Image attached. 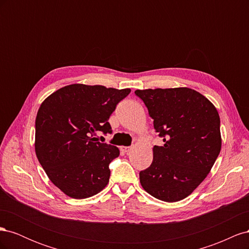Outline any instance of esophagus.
Here are the masks:
<instances>
[{"mask_svg": "<svg viewBox=\"0 0 249 249\" xmlns=\"http://www.w3.org/2000/svg\"><path fill=\"white\" fill-rule=\"evenodd\" d=\"M131 149H132V146H120V150H122L123 153H129Z\"/></svg>", "mask_w": 249, "mask_h": 249, "instance_id": "esophagus-1", "label": "esophagus"}]
</instances>
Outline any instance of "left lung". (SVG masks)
Masks as SVG:
<instances>
[{
  "mask_svg": "<svg viewBox=\"0 0 249 249\" xmlns=\"http://www.w3.org/2000/svg\"><path fill=\"white\" fill-rule=\"evenodd\" d=\"M154 127L163 137L155 145L152 165L139 173L152 196L175 202L196 189L212 169L221 149L220 118L206 96L187 87L136 90Z\"/></svg>",
  "mask_w": 249,
  "mask_h": 249,
  "instance_id": "8db88e82",
  "label": "left lung"
}]
</instances>
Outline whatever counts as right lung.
Instances as JSON below:
<instances>
[{
	"instance_id": "right-lung-1",
	"label": "right lung",
	"mask_w": 249,
	"mask_h": 249,
	"mask_svg": "<svg viewBox=\"0 0 249 249\" xmlns=\"http://www.w3.org/2000/svg\"><path fill=\"white\" fill-rule=\"evenodd\" d=\"M131 92L102 85L71 84L42 102L35 120V153L51 182L65 195L83 199L109 183V164L119 149L94 137L112 133L116 105Z\"/></svg>"
}]
</instances>
